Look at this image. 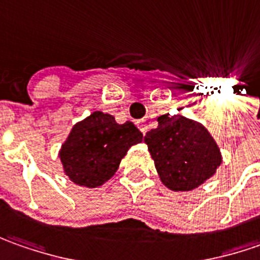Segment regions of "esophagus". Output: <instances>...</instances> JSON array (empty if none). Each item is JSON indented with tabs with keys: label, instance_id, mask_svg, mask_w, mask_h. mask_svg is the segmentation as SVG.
<instances>
[{
	"label": "esophagus",
	"instance_id": "1",
	"mask_svg": "<svg viewBox=\"0 0 260 260\" xmlns=\"http://www.w3.org/2000/svg\"><path fill=\"white\" fill-rule=\"evenodd\" d=\"M137 126H138L139 129H141V132H142L144 135L147 134L148 128H147V123H145V121H138L137 122Z\"/></svg>",
	"mask_w": 260,
	"mask_h": 260
}]
</instances>
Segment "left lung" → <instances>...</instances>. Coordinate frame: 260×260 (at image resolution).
Here are the masks:
<instances>
[{"label": "left lung", "instance_id": "obj_1", "mask_svg": "<svg viewBox=\"0 0 260 260\" xmlns=\"http://www.w3.org/2000/svg\"><path fill=\"white\" fill-rule=\"evenodd\" d=\"M158 175L173 191L197 188L216 173L221 162L217 144L209 131L181 115H162L158 128L145 135Z\"/></svg>", "mask_w": 260, "mask_h": 260}]
</instances>
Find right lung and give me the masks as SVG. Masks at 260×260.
Here are the masks:
<instances>
[{
    "label": "right lung",
    "mask_w": 260,
    "mask_h": 260,
    "mask_svg": "<svg viewBox=\"0 0 260 260\" xmlns=\"http://www.w3.org/2000/svg\"><path fill=\"white\" fill-rule=\"evenodd\" d=\"M141 141L142 134L132 122L119 125L112 115L96 111L72 128L60 159L73 183L94 188L116 173L128 149Z\"/></svg>",
    "instance_id": "right-lung-1"
}]
</instances>
